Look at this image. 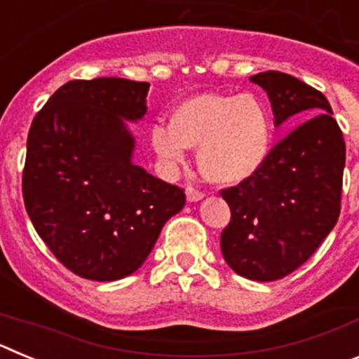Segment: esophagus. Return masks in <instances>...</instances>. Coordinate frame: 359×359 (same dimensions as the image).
<instances>
[{
	"label": "esophagus",
	"mask_w": 359,
	"mask_h": 359,
	"mask_svg": "<svg viewBox=\"0 0 359 359\" xmlns=\"http://www.w3.org/2000/svg\"><path fill=\"white\" fill-rule=\"evenodd\" d=\"M205 198V192H201L199 189H196V187L189 185L187 187V199H189L190 203H194V201H199V199Z\"/></svg>",
	"instance_id": "1"
}]
</instances>
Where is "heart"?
Masks as SVG:
<instances>
[{
	"instance_id": "1",
	"label": "heart",
	"mask_w": 359,
	"mask_h": 359,
	"mask_svg": "<svg viewBox=\"0 0 359 359\" xmlns=\"http://www.w3.org/2000/svg\"><path fill=\"white\" fill-rule=\"evenodd\" d=\"M151 144L170 165L185 160L187 147L199 149L203 176L221 185H236L255 176L268 160L269 111L253 93L196 95L174 109L170 126L152 128Z\"/></svg>"
}]
</instances>
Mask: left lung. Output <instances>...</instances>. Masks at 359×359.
<instances>
[{
	"mask_svg": "<svg viewBox=\"0 0 359 359\" xmlns=\"http://www.w3.org/2000/svg\"><path fill=\"white\" fill-rule=\"evenodd\" d=\"M252 81L268 93L277 126L308 118L255 176L221 190L231 212L221 233L224 261L241 277L271 282L300 268L340 217L345 142L322 91L273 69Z\"/></svg>",
	"mask_w": 359,
	"mask_h": 359,
	"instance_id": "left-lung-1",
	"label": "left lung"
}]
</instances>
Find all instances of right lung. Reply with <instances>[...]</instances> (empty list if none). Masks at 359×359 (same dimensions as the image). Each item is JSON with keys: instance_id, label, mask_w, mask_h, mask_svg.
I'll use <instances>...</instances> for the list:
<instances>
[{"instance_id": "obj_1", "label": "right lung", "mask_w": 359, "mask_h": 359, "mask_svg": "<svg viewBox=\"0 0 359 359\" xmlns=\"http://www.w3.org/2000/svg\"><path fill=\"white\" fill-rule=\"evenodd\" d=\"M149 82L69 81L28 131L23 199L32 224L65 268L109 282L140 268L185 190L131 163L126 120L145 115Z\"/></svg>"}]
</instances>
